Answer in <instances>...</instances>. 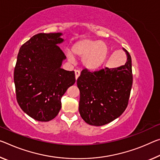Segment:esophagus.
Returning a JSON list of instances; mask_svg holds the SVG:
<instances>
[{
	"instance_id": "1",
	"label": "esophagus",
	"mask_w": 160,
	"mask_h": 160,
	"mask_svg": "<svg viewBox=\"0 0 160 160\" xmlns=\"http://www.w3.org/2000/svg\"><path fill=\"white\" fill-rule=\"evenodd\" d=\"M75 80H77L78 77H79L80 75V72L79 70H75Z\"/></svg>"
}]
</instances>
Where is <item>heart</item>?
<instances>
[{
  "mask_svg": "<svg viewBox=\"0 0 160 160\" xmlns=\"http://www.w3.org/2000/svg\"><path fill=\"white\" fill-rule=\"evenodd\" d=\"M72 53L67 52L66 57L70 62H74L73 55L82 58L81 62L84 68L89 71L100 69L106 62L109 49L105 42L89 38L78 40L72 47Z\"/></svg>",
  "mask_w": 160,
  "mask_h": 160,
  "instance_id": "obj_1",
  "label": "heart"
}]
</instances>
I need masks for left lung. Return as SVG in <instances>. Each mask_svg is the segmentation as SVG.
Returning a JSON list of instances; mask_svg holds the SVG:
<instances>
[{
  "instance_id": "8db88e82",
  "label": "left lung",
  "mask_w": 160,
  "mask_h": 160,
  "mask_svg": "<svg viewBox=\"0 0 160 160\" xmlns=\"http://www.w3.org/2000/svg\"><path fill=\"white\" fill-rule=\"evenodd\" d=\"M127 62L115 68L90 72L83 70L77 80L81 118L90 125L102 126L119 118L128 106L132 85L130 55L125 48Z\"/></svg>"
}]
</instances>
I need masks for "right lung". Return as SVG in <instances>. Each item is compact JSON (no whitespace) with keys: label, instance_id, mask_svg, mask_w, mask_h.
<instances>
[{"label":"right lung","instance_id":"add662e5","mask_svg":"<svg viewBox=\"0 0 160 160\" xmlns=\"http://www.w3.org/2000/svg\"><path fill=\"white\" fill-rule=\"evenodd\" d=\"M61 32L38 33L22 45L14 70L18 103L30 118L48 122L61 109V98L74 85V71L61 68L66 57L58 45Z\"/></svg>","mask_w":160,"mask_h":160}]
</instances>
